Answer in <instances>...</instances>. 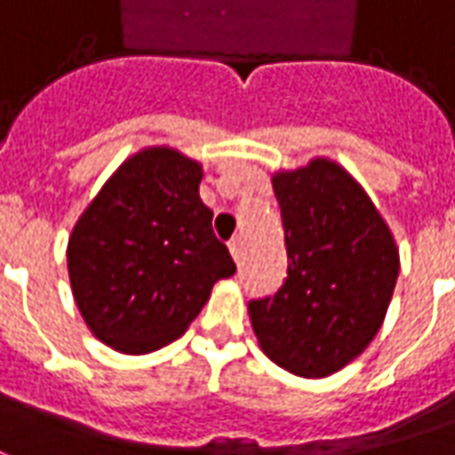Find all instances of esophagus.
I'll list each match as a JSON object with an SVG mask.
<instances>
[{
  "instance_id": "esophagus-1",
  "label": "esophagus",
  "mask_w": 455,
  "mask_h": 455,
  "mask_svg": "<svg viewBox=\"0 0 455 455\" xmlns=\"http://www.w3.org/2000/svg\"><path fill=\"white\" fill-rule=\"evenodd\" d=\"M228 251H231V256H234V260H241V256H243V243H241V238H231L228 241Z\"/></svg>"
}]
</instances>
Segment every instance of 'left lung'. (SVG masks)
I'll list each match as a JSON object with an SVG mask.
<instances>
[{
  "instance_id": "left-lung-1",
  "label": "left lung",
  "mask_w": 455,
  "mask_h": 455,
  "mask_svg": "<svg viewBox=\"0 0 455 455\" xmlns=\"http://www.w3.org/2000/svg\"><path fill=\"white\" fill-rule=\"evenodd\" d=\"M281 204L288 278L251 300L260 349L300 377H330L357 360L387 315L399 251L367 192L338 162L273 174Z\"/></svg>"
}]
</instances>
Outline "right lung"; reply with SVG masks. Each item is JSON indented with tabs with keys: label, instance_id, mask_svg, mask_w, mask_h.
Listing matches in <instances>:
<instances>
[{
	"label": "right lung",
	"instance_id": "obj_1",
	"mask_svg": "<svg viewBox=\"0 0 455 455\" xmlns=\"http://www.w3.org/2000/svg\"><path fill=\"white\" fill-rule=\"evenodd\" d=\"M202 164L172 148L132 155L68 238L73 298L95 338L148 355L184 335L214 283L236 271L199 196Z\"/></svg>",
	"mask_w": 455,
	"mask_h": 455
}]
</instances>
